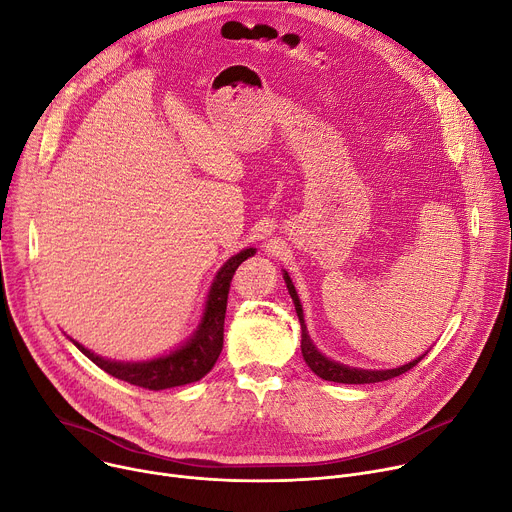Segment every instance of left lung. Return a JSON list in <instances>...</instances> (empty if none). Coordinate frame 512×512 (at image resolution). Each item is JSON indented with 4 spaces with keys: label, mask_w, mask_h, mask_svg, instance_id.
<instances>
[{
    "label": "left lung",
    "mask_w": 512,
    "mask_h": 512,
    "mask_svg": "<svg viewBox=\"0 0 512 512\" xmlns=\"http://www.w3.org/2000/svg\"><path fill=\"white\" fill-rule=\"evenodd\" d=\"M286 277V284H288V292L294 300V306H296V312H298V318H300V324H302V355H304V361L308 363V367L314 371V374L322 380H329V382H337V384H374V382H384V380H392L396 376H402L406 374L408 369H412L418 361L423 359V355L402 365V367H396V369H382V371H367V369H355V367H347V365H341V363H335L331 359H327L324 355H320L310 337H308V331H306V324H304V314H302V304L298 300V294L294 290V284L288 277V273H284Z\"/></svg>",
    "instance_id": "1"
}]
</instances>
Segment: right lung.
<instances>
[{
	"mask_svg": "<svg viewBox=\"0 0 512 512\" xmlns=\"http://www.w3.org/2000/svg\"><path fill=\"white\" fill-rule=\"evenodd\" d=\"M253 253L255 249H245L224 263V267L218 271L216 280L210 288V296H208V304H206L200 329L188 341V345H183L175 353L153 359V361H145V363H118V361H110L100 355H94L73 341L75 347L94 361L98 367H102L106 374L145 390H165V388L185 386V384L202 380L214 367L222 351L226 300H228L232 275H235L237 267Z\"/></svg>",
	"mask_w": 512,
	"mask_h": 512,
	"instance_id": "right-lung-1",
	"label": "right lung"
}]
</instances>
